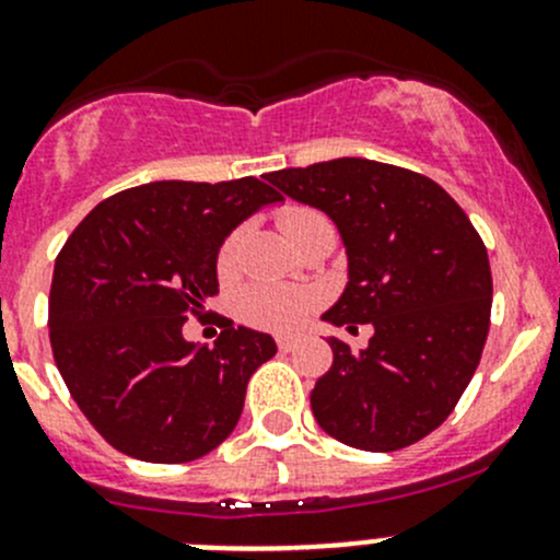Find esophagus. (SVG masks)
I'll return each instance as SVG.
<instances>
[{
    "mask_svg": "<svg viewBox=\"0 0 560 560\" xmlns=\"http://www.w3.org/2000/svg\"><path fill=\"white\" fill-rule=\"evenodd\" d=\"M276 343H279L281 352H292V349L298 347V341H292V338H279V341H276Z\"/></svg>",
    "mask_w": 560,
    "mask_h": 560,
    "instance_id": "34e87169",
    "label": "esophagus"
}]
</instances>
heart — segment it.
<instances>
[{"instance_id":"heart-1","label":"heart","mask_w":560,"mask_h":560,"mask_svg":"<svg viewBox=\"0 0 560 560\" xmlns=\"http://www.w3.org/2000/svg\"><path fill=\"white\" fill-rule=\"evenodd\" d=\"M279 228L287 238L295 244L301 235L316 228H330L325 217L314 208L290 206L279 213ZM238 246H241V230H233L228 238L222 241L217 254V273L219 279H230L238 265ZM314 295L308 290H295V287L268 284V281H257V284L246 287L238 298V314L248 325L262 327V330L290 332L306 319L312 312Z\"/></svg>"}]
</instances>
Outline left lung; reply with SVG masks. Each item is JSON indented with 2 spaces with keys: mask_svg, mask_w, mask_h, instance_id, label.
Returning <instances> with one entry per match:
<instances>
[{
  "mask_svg": "<svg viewBox=\"0 0 560 560\" xmlns=\"http://www.w3.org/2000/svg\"><path fill=\"white\" fill-rule=\"evenodd\" d=\"M268 180L341 233L349 281L322 319L374 327L365 349L327 338L316 422L369 453L420 442L453 415L482 358L493 301L482 238L436 180L406 167L341 156Z\"/></svg>",
  "mask_w": 560,
  "mask_h": 560,
  "instance_id": "obj_1",
  "label": "left lung"
}]
</instances>
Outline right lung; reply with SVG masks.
I'll return each mask as SVG.
<instances>
[{
    "mask_svg": "<svg viewBox=\"0 0 560 560\" xmlns=\"http://www.w3.org/2000/svg\"><path fill=\"white\" fill-rule=\"evenodd\" d=\"M284 197L265 180H154L100 202L67 238L48 301L67 389L110 447L189 463L238 425L246 385L276 354L268 332L219 316L217 343L184 338L219 292L222 241Z\"/></svg>",
    "mask_w": 560,
    "mask_h": 560,
    "instance_id": "1",
    "label": "right lung"
}]
</instances>
